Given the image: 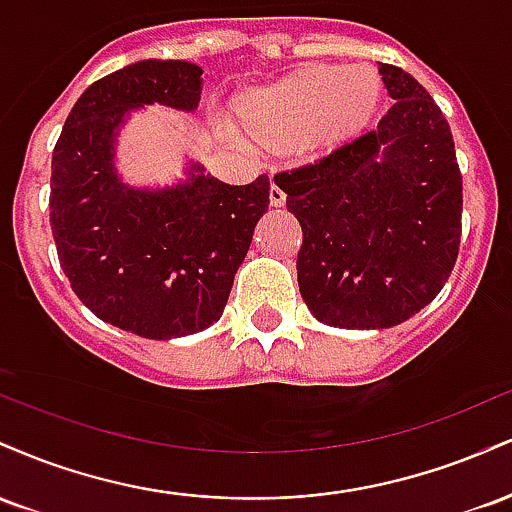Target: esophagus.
Here are the masks:
<instances>
[{
    "label": "esophagus",
    "instance_id": "esophagus-1",
    "mask_svg": "<svg viewBox=\"0 0 512 512\" xmlns=\"http://www.w3.org/2000/svg\"><path fill=\"white\" fill-rule=\"evenodd\" d=\"M269 202H272V207H284L286 202V192L276 182H272V190H269Z\"/></svg>",
    "mask_w": 512,
    "mask_h": 512
}]
</instances>
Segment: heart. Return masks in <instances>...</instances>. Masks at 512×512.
Masks as SVG:
<instances>
[{
  "instance_id": "1",
  "label": "heart",
  "mask_w": 512,
  "mask_h": 512,
  "mask_svg": "<svg viewBox=\"0 0 512 512\" xmlns=\"http://www.w3.org/2000/svg\"><path fill=\"white\" fill-rule=\"evenodd\" d=\"M378 98V76L370 69L317 67L252 96L243 113L252 132L272 144L327 142L363 125Z\"/></svg>"
}]
</instances>
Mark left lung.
Instances as JSON below:
<instances>
[{
    "instance_id": "1",
    "label": "left lung",
    "mask_w": 512,
    "mask_h": 512,
    "mask_svg": "<svg viewBox=\"0 0 512 512\" xmlns=\"http://www.w3.org/2000/svg\"><path fill=\"white\" fill-rule=\"evenodd\" d=\"M392 108L378 127L276 185L303 228L298 289L317 320L385 330L426 308L455 267L462 173L450 125L414 76L378 64Z\"/></svg>"
}]
</instances>
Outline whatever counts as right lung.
I'll return each mask as SVG.
<instances>
[{
	"mask_svg": "<svg viewBox=\"0 0 512 512\" xmlns=\"http://www.w3.org/2000/svg\"><path fill=\"white\" fill-rule=\"evenodd\" d=\"M202 67L144 60L81 93L52 151L50 226L81 303L144 339H173L219 320L233 279L269 207V178L226 185L192 166L158 192L115 175V129L144 103L197 108Z\"/></svg>",
	"mask_w": 512,
	"mask_h": 512,
	"instance_id": "add662e5",
	"label": "right lung"
}]
</instances>
